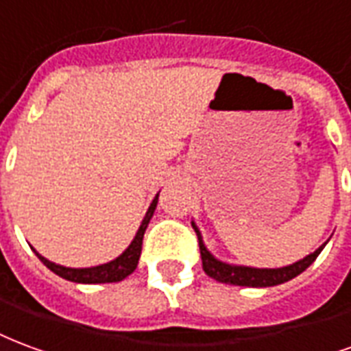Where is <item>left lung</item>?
Masks as SVG:
<instances>
[{
	"mask_svg": "<svg viewBox=\"0 0 351 351\" xmlns=\"http://www.w3.org/2000/svg\"><path fill=\"white\" fill-rule=\"evenodd\" d=\"M194 232L198 235V245H200L202 254V267L206 271V275H209L215 280L226 284H235V286H250V288H267V286H277V284L288 282L293 277L301 275L303 271L311 265L318 254L324 250L326 243L316 249L312 254H308L303 260L286 265V267H278V269H256V267H243V265H230V263L219 262L217 258L206 249V245L202 241V235L196 228V224H193Z\"/></svg>",
	"mask_w": 351,
	"mask_h": 351,
	"instance_id": "1",
	"label": "left lung"
}]
</instances>
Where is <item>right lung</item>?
Wrapping results in <instances>:
<instances>
[{
    "label": "right lung",
    "mask_w": 351,
    "mask_h": 351,
    "mask_svg": "<svg viewBox=\"0 0 351 351\" xmlns=\"http://www.w3.org/2000/svg\"><path fill=\"white\" fill-rule=\"evenodd\" d=\"M158 194L155 196V200L151 202L149 209L145 213L144 221L140 224V230H138L134 241L130 243L129 249L123 252L121 256L112 260L108 263H102V265H97V267H86V269H73V267H63V265H58V263L46 260L45 256H40L39 252H35L39 260L45 263L46 267L50 271H53L56 275H60L61 278L65 280H71V282H82V284H104V282H117V280H123L125 277H129L132 271L136 269L138 260H140V254H142V239H144L145 228L149 224L151 217H153V211L157 207Z\"/></svg>",
    "instance_id": "1"
}]
</instances>
